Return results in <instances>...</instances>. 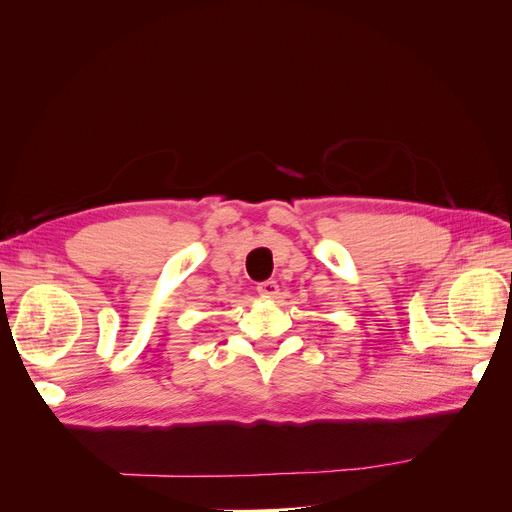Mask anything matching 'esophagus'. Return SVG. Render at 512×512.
I'll return each instance as SVG.
<instances>
[{
	"label": "esophagus",
	"mask_w": 512,
	"mask_h": 512,
	"mask_svg": "<svg viewBox=\"0 0 512 512\" xmlns=\"http://www.w3.org/2000/svg\"><path fill=\"white\" fill-rule=\"evenodd\" d=\"M256 290L262 299H277V294H280V286H277V282H273V280L260 282L256 286Z\"/></svg>",
	"instance_id": "1"
}]
</instances>
